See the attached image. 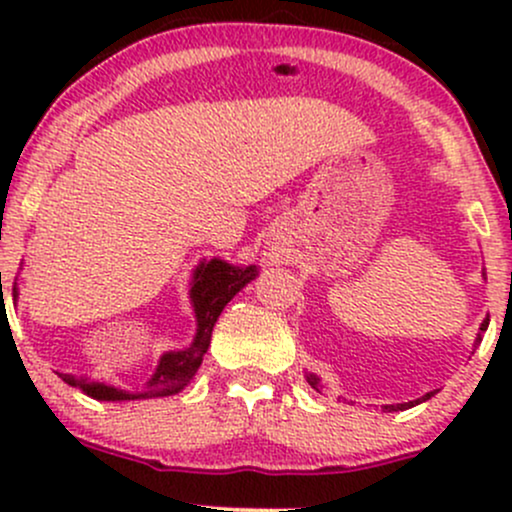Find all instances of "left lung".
<instances>
[{
    "instance_id": "left-lung-1",
    "label": "left lung",
    "mask_w": 512,
    "mask_h": 512,
    "mask_svg": "<svg viewBox=\"0 0 512 512\" xmlns=\"http://www.w3.org/2000/svg\"><path fill=\"white\" fill-rule=\"evenodd\" d=\"M486 327H489V317H486V320L481 322V327H479V334H477V339H474V349H477V346L481 344V337H484ZM305 380H308V385L313 387V390H317V392L322 390V383H320V378H317L315 373H308V375H305ZM431 397H433V392H426L424 397L414 399V402H404V404H385L383 409H385V411H404V409H409V407H416V404L426 402V399H431Z\"/></svg>"
}]
</instances>
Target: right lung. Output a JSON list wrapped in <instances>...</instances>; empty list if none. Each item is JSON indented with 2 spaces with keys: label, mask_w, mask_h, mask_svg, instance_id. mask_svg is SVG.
<instances>
[{
  "label": "right lung",
  "mask_w": 512,
  "mask_h": 512,
  "mask_svg": "<svg viewBox=\"0 0 512 512\" xmlns=\"http://www.w3.org/2000/svg\"><path fill=\"white\" fill-rule=\"evenodd\" d=\"M257 276V267H233V264L223 260H204L199 262L192 276V308H195L197 317V334L192 344L182 351H168L158 361L156 373L146 383L144 390L129 392L120 390V387L105 385V383H91L86 378H74L69 373H60V378L67 385L76 387L84 395L101 399V402H125V399H151V397H168L178 395L182 387H187L192 378H195L197 368L202 366V358L207 354L211 342V330H214L216 320H219L221 310L231 301L236 293L250 284ZM16 296V286H14Z\"/></svg>",
  "instance_id": "obj_1"
}]
</instances>
